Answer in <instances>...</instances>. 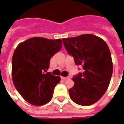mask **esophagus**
I'll list each match as a JSON object with an SVG mask.
<instances>
[{
    "label": "esophagus",
    "instance_id": "obj_1",
    "mask_svg": "<svg viewBox=\"0 0 124 124\" xmlns=\"http://www.w3.org/2000/svg\"><path fill=\"white\" fill-rule=\"evenodd\" d=\"M69 78H70V77H61V79L64 80H67V79H69Z\"/></svg>",
    "mask_w": 124,
    "mask_h": 124
}]
</instances>
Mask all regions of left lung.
Returning <instances> with one entry per match:
<instances>
[{
	"mask_svg": "<svg viewBox=\"0 0 124 124\" xmlns=\"http://www.w3.org/2000/svg\"><path fill=\"white\" fill-rule=\"evenodd\" d=\"M68 54L84 71L74 75L70 96L80 106H90L100 100L109 85L113 62L109 47L104 40L91 34L63 39Z\"/></svg>",
	"mask_w": 124,
	"mask_h": 124,
	"instance_id": "obj_1",
	"label": "left lung"
}]
</instances>
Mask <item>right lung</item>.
I'll use <instances>...</instances> for the list:
<instances>
[{
	"instance_id": "1",
	"label": "right lung",
	"mask_w": 124,
	"mask_h": 124,
	"mask_svg": "<svg viewBox=\"0 0 124 124\" xmlns=\"http://www.w3.org/2000/svg\"><path fill=\"white\" fill-rule=\"evenodd\" d=\"M62 40L34 37L20 43L12 58V78L24 100L35 106L48 103L60 77L46 73L51 58L62 47Z\"/></svg>"
}]
</instances>
